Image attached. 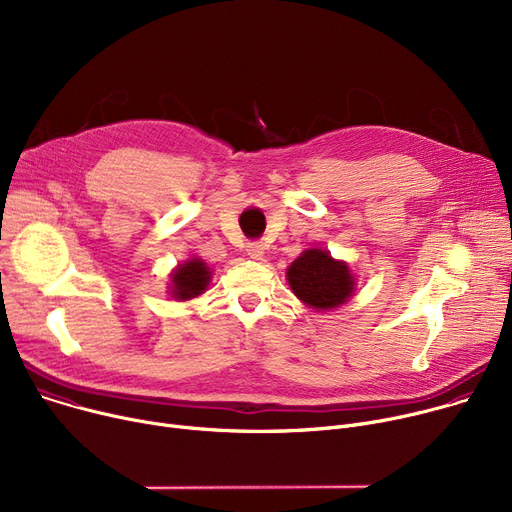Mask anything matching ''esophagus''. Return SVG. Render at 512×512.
<instances>
[{
  "label": "esophagus",
  "instance_id": "esophagus-1",
  "mask_svg": "<svg viewBox=\"0 0 512 512\" xmlns=\"http://www.w3.org/2000/svg\"><path fill=\"white\" fill-rule=\"evenodd\" d=\"M246 252H248V256H250V258L260 260V258L264 256V246H262L260 242H250V244L246 246Z\"/></svg>",
  "mask_w": 512,
  "mask_h": 512
}]
</instances>
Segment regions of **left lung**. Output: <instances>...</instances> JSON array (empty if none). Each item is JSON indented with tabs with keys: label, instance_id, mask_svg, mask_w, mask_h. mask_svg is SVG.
<instances>
[{
	"label": "left lung",
	"instance_id": "1",
	"mask_svg": "<svg viewBox=\"0 0 512 512\" xmlns=\"http://www.w3.org/2000/svg\"><path fill=\"white\" fill-rule=\"evenodd\" d=\"M287 281L293 293L318 311L334 309L355 293V277L346 262L334 260L328 250H305L289 268Z\"/></svg>",
	"mask_w": 512,
	"mask_h": 512
}]
</instances>
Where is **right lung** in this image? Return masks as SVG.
<instances>
[{
    "label": "right lung",
    "instance_id": "right-lung-1",
    "mask_svg": "<svg viewBox=\"0 0 512 512\" xmlns=\"http://www.w3.org/2000/svg\"><path fill=\"white\" fill-rule=\"evenodd\" d=\"M170 279V295L178 301H186L207 291L211 283V270L201 258H190L170 274Z\"/></svg>",
    "mask_w": 512,
    "mask_h": 512
}]
</instances>
